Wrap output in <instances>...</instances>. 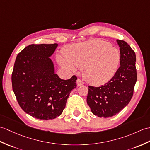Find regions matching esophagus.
Returning <instances> with one entry per match:
<instances>
[{"instance_id":"esophagus-1","label":"esophagus","mask_w":150,"mask_h":150,"mask_svg":"<svg viewBox=\"0 0 150 150\" xmlns=\"http://www.w3.org/2000/svg\"><path fill=\"white\" fill-rule=\"evenodd\" d=\"M83 83H84V82H83L82 81H81L80 79H78L77 80H76V84H77L78 86L83 85Z\"/></svg>"}]
</instances>
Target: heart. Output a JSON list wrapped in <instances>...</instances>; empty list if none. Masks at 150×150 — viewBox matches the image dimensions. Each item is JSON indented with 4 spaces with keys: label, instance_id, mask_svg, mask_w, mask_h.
I'll list each match as a JSON object with an SVG mask.
<instances>
[{
    "label": "heart",
    "instance_id": "b5f03b06",
    "mask_svg": "<svg viewBox=\"0 0 150 150\" xmlns=\"http://www.w3.org/2000/svg\"><path fill=\"white\" fill-rule=\"evenodd\" d=\"M64 58L58 57L62 67L74 69V66L83 68V77L93 85L108 82L116 71L120 62L119 52L116 48L100 40L74 45L66 48Z\"/></svg>",
    "mask_w": 150,
    "mask_h": 150
}]
</instances>
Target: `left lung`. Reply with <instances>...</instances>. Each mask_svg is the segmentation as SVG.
<instances>
[{"instance_id":"1","label":"left lung","mask_w":150,"mask_h":150,"mask_svg":"<svg viewBox=\"0 0 150 150\" xmlns=\"http://www.w3.org/2000/svg\"><path fill=\"white\" fill-rule=\"evenodd\" d=\"M120 50V67L110 81L100 87L88 86L87 103L91 112L100 117L119 113L130 102L137 81L136 56L130 46L117 40Z\"/></svg>"}]
</instances>
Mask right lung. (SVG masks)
<instances>
[{
	"label": "right lung",
	"instance_id": "obj_1",
	"mask_svg": "<svg viewBox=\"0 0 150 150\" xmlns=\"http://www.w3.org/2000/svg\"><path fill=\"white\" fill-rule=\"evenodd\" d=\"M57 43L32 44L17 55L11 76L13 91L24 112L37 119L48 120L59 116L76 76L62 80L54 73L50 56Z\"/></svg>",
	"mask_w": 150,
	"mask_h": 150
}]
</instances>
